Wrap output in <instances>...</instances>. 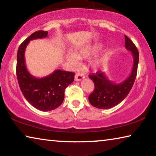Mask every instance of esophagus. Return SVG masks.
I'll list each match as a JSON object with an SVG mask.
<instances>
[{"instance_id":"obj_1","label":"esophagus","mask_w":156,"mask_h":156,"mask_svg":"<svg viewBox=\"0 0 156 156\" xmlns=\"http://www.w3.org/2000/svg\"><path fill=\"white\" fill-rule=\"evenodd\" d=\"M84 78H85V76L82 73H76V75H75V80L76 81L81 80L82 79H83Z\"/></svg>"}]
</instances>
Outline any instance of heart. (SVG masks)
Returning a JSON list of instances; mask_svg holds the SVG:
<instances>
[{
  "label": "heart",
  "mask_w": 156,
  "mask_h": 156,
  "mask_svg": "<svg viewBox=\"0 0 156 156\" xmlns=\"http://www.w3.org/2000/svg\"><path fill=\"white\" fill-rule=\"evenodd\" d=\"M100 49V47L98 45H95L93 46V47H85L84 49H81L80 51L76 55H73V54H69V55L67 56V58L68 60L69 61V62L71 63L72 65L73 66H77L78 63V58H85L89 57L90 56H91L92 54H95V52H97L98 51H99ZM105 57L102 58L100 60V61L103 62L105 60Z\"/></svg>",
  "instance_id": "obj_1"
}]
</instances>
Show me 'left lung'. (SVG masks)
I'll use <instances>...</instances> for the list:
<instances>
[{
	"mask_svg": "<svg viewBox=\"0 0 156 156\" xmlns=\"http://www.w3.org/2000/svg\"><path fill=\"white\" fill-rule=\"evenodd\" d=\"M125 47L131 51L133 64L130 76L121 83H114L107 78L103 72L89 75L95 85L94 91L89 95L88 100L93 106L98 109H109L119 104L128 95L134 83L137 75L139 54L136 47L128 37L124 35Z\"/></svg>",
	"mask_w": 156,
	"mask_h": 156,
	"instance_id": "8db88e82",
	"label": "left lung"
}]
</instances>
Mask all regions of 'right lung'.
<instances>
[{
    "label": "right lung",
    "mask_w": 156,
    "mask_h": 156,
    "mask_svg": "<svg viewBox=\"0 0 156 156\" xmlns=\"http://www.w3.org/2000/svg\"><path fill=\"white\" fill-rule=\"evenodd\" d=\"M47 34V31H37L20 45L16 66L17 81L24 97L35 108L44 112L53 110L62 104L65 90L73 82L75 76L73 72L56 70L49 76L37 78L28 72L25 61L26 47L30 41L44 38Z\"/></svg>",
    "instance_id": "obj_1"
}]
</instances>
